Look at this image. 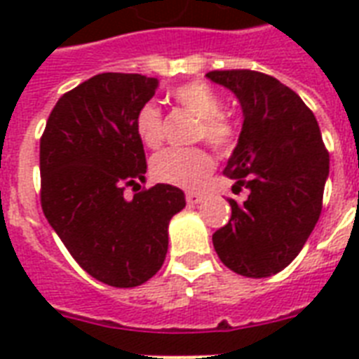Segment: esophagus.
<instances>
[{
	"label": "esophagus",
	"mask_w": 359,
	"mask_h": 359,
	"mask_svg": "<svg viewBox=\"0 0 359 359\" xmlns=\"http://www.w3.org/2000/svg\"><path fill=\"white\" fill-rule=\"evenodd\" d=\"M201 201H203L201 194H197V191H188V194H186V203H188L190 207H194V205H199Z\"/></svg>",
	"instance_id": "obj_1"
}]
</instances>
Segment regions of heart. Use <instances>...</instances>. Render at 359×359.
Instances as JSON below:
<instances>
[{"instance_id":"heart-1","label":"heart","mask_w":359,"mask_h":359,"mask_svg":"<svg viewBox=\"0 0 359 359\" xmlns=\"http://www.w3.org/2000/svg\"><path fill=\"white\" fill-rule=\"evenodd\" d=\"M177 102L199 119L197 141L205 140L214 151L227 152L235 143V126L219 109L218 95L205 83H188L175 91ZM137 134L147 147H158L162 141V114L154 104H145L137 114ZM214 160L207 149H165L151 162L152 177L165 184L196 190L207 180Z\"/></svg>"}]
</instances>
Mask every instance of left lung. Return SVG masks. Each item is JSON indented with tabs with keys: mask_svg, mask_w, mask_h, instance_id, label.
Here are the masks:
<instances>
[{
	"mask_svg": "<svg viewBox=\"0 0 359 359\" xmlns=\"http://www.w3.org/2000/svg\"><path fill=\"white\" fill-rule=\"evenodd\" d=\"M214 83L238 98V143L224 173L248 188L229 199L231 219L212 235L225 266L245 278L281 272L309 238L323 210L330 156L315 115L292 89L255 70H212Z\"/></svg>",
	"mask_w": 359,
	"mask_h": 359,
	"instance_id": "8db88e82",
	"label": "left lung"
}]
</instances>
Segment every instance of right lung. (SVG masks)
I'll return each instance as SVG.
<instances>
[{"mask_svg": "<svg viewBox=\"0 0 359 359\" xmlns=\"http://www.w3.org/2000/svg\"><path fill=\"white\" fill-rule=\"evenodd\" d=\"M156 78L104 72L65 93L41 137V205L74 261L98 281L145 283L168 253L169 219L186 207L171 184L124 197L145 180L137 114Z\"/></svg>", "mask_w": 359, "mask_h": 359, "instance_id": "1", "label": "right lung"}]
</instances>
